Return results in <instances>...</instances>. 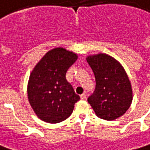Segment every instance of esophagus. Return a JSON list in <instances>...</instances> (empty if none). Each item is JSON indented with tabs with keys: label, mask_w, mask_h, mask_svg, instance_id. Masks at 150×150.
Masks as SVG:
<instances>
[{
	"label": "esophagus",
	"mask_w": 150,
	"mask_h": 150,
	"mask_svg": "<svg viewBox=\"0 0 150 150\" xmlns=\"http://www.w3.org/2000/svg\"><path fill=\"white\" fill-rule=\"evenodd\" d=\"M86 96H87V95H86V93H82V94L80 95V98H81V99H82V100H85V99H86Z\"/></svg>",
	"instance_id": "1"
}]
</instances>
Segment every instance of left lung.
<instances>
[{
  "label": "left lung",
  "instance_id": "8db88e82",
  "mask_svg": "<svg viewBox=\"0 0 150 150\" xmlns=\"http://www.w3.org/2000/svg\"><path fill=\"white\" fill-rule=\"evenodd\" d=\"M95 76V89L88 98L98 117L112 121L120 117L132 102L131 82L119 62L106 54L87 58Z\"/></svg>",
  "mask_w": 150,
  "mask_h": 150
}]
</instances>
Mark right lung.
I'll return each instance as SVG.
<instances>
[{
	"label": "right lung",
	"instance_id": "1",
	"mask_svg": "<svg viewBox=\"0 0 150 150\" xmlns=\"http://www.w3.org/2000/svg\"><path fill=\"white\" fill-rule=\"evenodd\" d=\"M76 60V54L57 47L46 54L32 71L28 98L41 120L58 123L72 113L75 103L80 98L67 80L66 75Z\"/></svg>",
	"mask_w": 150,
	"mask_h": 150
}]
</instances>
